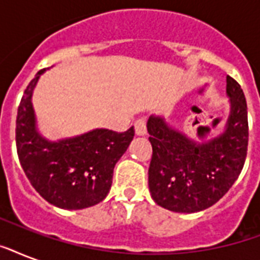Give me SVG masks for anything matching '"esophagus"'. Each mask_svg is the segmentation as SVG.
<instances>
[{
	"label": "esophagus",
	"mask_w": 260,
	"mask_h": 260,
	"mask_svg": "<svg viewBox=\"0 0 260 260\" xmlns=\"http://www.w3.org/2000/svg\"><path fill=\"white\" fill-rule=\"evenodd\" d=\"M135 134L138 135V136H146V121H144L143 118H140V120H138V121L135 122Z\"/></svg>",
	"instance_id": "1"
}]
</instances>
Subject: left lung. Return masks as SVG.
<instances>
[{"instance_id": "left-lung-1", "label": "left lung", "mask_w": 260, "mask_h": 260, "mask_svg": "<svg viewBox=\"0 0 260 260\" xmlns=\"http://www.w3.org/2000/svg\"><path fill=\"white\" fill-rule=\"evenodd\" d=\"M226 97L225 124L205 142L171 125L162 114L150 116L148 187L159 206L177 213L201 212L214 205L238 179L247 156L248 118L244 93L230 75Z\"/></svg>"}]
</instances>
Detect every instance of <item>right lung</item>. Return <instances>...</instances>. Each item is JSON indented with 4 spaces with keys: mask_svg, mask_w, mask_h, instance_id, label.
Returning a JSON list of instances; mask_svg holds the SVG:
<instances>
[{
    "mask_svg": "<svg viewBox=\"0 0 260 260\" xmlns=\"http://www.w3.org/2000/svg\"><path fill=\"white\" fill-rule=\"evenodd\" d=\"M40 70L26 86L17 110L16 146L30 185L60 209L78 210L105 200L116 163L134 139V126L117 134L94 128L85 134L50 140L40 132L32 97Z\"/></svg>",
    "mask_w": 260,
    "mask_h": 260,
    "instance_id": "1",
    "label": "right lung"
}]
</instances>
